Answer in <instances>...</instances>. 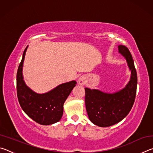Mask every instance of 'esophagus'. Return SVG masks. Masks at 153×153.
I'll return each instance as SVG.
<instances>
[{
    "label": "esophagus",
    "mask_w": 153,
    "mask_h": 153,
    "mask_svg": "<svg viewBox=\"0 0 153 153\" xmlns=\"http://www.w3.org/2000/svg\"><path fill=\"white\" fill-rule=\"evenodd\" d=\"M86 77L83 76H81V77H79L78 83L80 85H84L85 84H86Z\"/></svg>",
    "instance_id": "obj_1"
}]
</instances>
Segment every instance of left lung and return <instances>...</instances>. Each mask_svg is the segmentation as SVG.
I'll return each instance as SVG.
<instances>
[{
  "instance_id": "obj_1",
  "label": "left lung",
  "mask_w": 153,
  "mask_h": 153,
  "mask_svg": "<svg viewBox=\"0 0 153 153\" xmlns=\"http://www.w3.org/2000/svg\"><path fill=\"white\" fill-rule=\"evenodd\" d=\"M119 53L126 58L131 77L125 88L114 93H106L86 88L85 103L91 122L100 127H109L123 120L132 108L137 88V73L132 56L126 46H118Z\"/></svg>"
}]
</instances>
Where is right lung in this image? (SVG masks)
Listing matches in <instances>:
<instances>
[{
	"mask_svg": "<svg viewBox=\"0 0 153 153\" xmlns=\"http://www.w3.org/2000/svg\"><path fill=\"white\" fill-rule=\"evenodd\" d=\"M27 47L24 51L17 73L18 100L23 111L33 121L41 125H51L60 121L63 113L64 102L77 82L71 81L64 83L44 94L33 92L26 86L22 74Z\"/></svg>",
	"mask_w": 153,
	"mask_h": 153,
	"instance_id": "right-lung-1",
	"label": "right lung"
}]
</instances>
